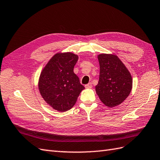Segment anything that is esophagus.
<instances>
[{"instance_id": "esophagus-1", "label": "esophagus", "mask_w": 160, "mask_h": 160, "mask_svg": "<svg viewBox=\"0 0 160 160\" xmlns=\"http://www.w3.org/2000/svg\"><path fill=\"white\" fill-rule=\"evenodd\" d=\"M92 83H91V82H90V83H88V84L85 85V87L88 88H92Z\"/></svg>"}]
</instances>
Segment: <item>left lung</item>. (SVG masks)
Here are the masks:
<instances>
[{"mask_svg": "<svg viewBox=\"0 0 160 160\" xmlns=\"http://www.w3.org/2000/svg\"><path fill=\"white\" fill-rule=\"evenodd\" d=\"M99 79L95 90L100 100L108 107H114L127 98L132 88L130 73L117 56H98Z\"/></svg>", "mask_w": 160, "mask_h": 160, "instance_id": "obj_1", "label": "left lung"}]
</instances>
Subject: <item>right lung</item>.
Instances as JSON below:
<instances>
[{
  "label": "right lung",
  "instance_id": "1",
  "mask_svg": "<svg viewBox=\"0 0 160 160\" xmlns=\"http://www.w3.org/2000/svg\"><path fill=\"white\" fill-rule=\"evenodd\" d=\"M78 59V57L71 52L56 54L41 73L40 93L48 104L59 112L71 109L84 88L73 73Z\"/></svg>",
  "mask_w": 160,
  "mask_h": 160
}]
</instances>
